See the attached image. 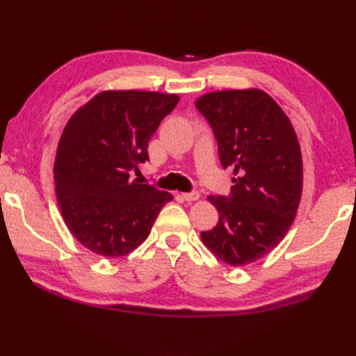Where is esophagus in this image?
<instances>
[{"instance_id": "obj_1", "label": "esophagus", "mask_w": 356, "mask_h": 356, "mask_svg": "<svg viewBox=\"0 0 356 356\" xmlns=\"http://www.w3.org/2000/svg\"><path fill=\"white\" fill-rule=\"evenodd\" d=\"M182 197L186 200V202H194V200H199V193L197 191H193V193H182Z\"/></svg>"}]
</instances>
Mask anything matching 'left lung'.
<instances>
[{
    "label": "left lung",
    "instance_id": "8db88e82",
    "mask_svg": "<svg viewBox=\"0 0 356 356\" xmlns=\"http://www.w3.org/2000/svg\"><path fill=\"white\" fill-rule=\"evenodd\" d=\"M195 107L213 127L223 168L232 170L228 197L209 195L218 223L200 234L217 259L245 266L272 251L297 214L303 161L289 118L259 88L200 96Z\"/></svg>",
    "mask_w": 356,
    "mask_h": 356
}]
</instances>
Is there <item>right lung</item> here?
Returning a JSON list of instances; mask_svg holds the SVG:
<instances>
[{"mask_svg": "<svg viewBox=\"0 0 356 356\" xmlns=\"http://www.w3.org/2000/svg\"><path fill=\"white\" fill-rule=\"evenodd\" d=\"M177 95L105 90L82 105L58 143L53 177L67 228L97 255L119 259L145 240L166 191L142 185L131 170L148 161V142Z\"/></svg>", "mask_w": 356, "mask_h": 356, "instance_id": "add662e5", "label": "right lung"}]
</instances>
